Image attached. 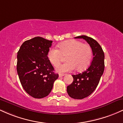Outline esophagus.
Here are the masks:
<instances>
[{
	"label": "esophagus",
	"instance_id": "34e87169",
	"mask_svg": "<svg viewBox=\"0 0 123 123\" xmlns=\"http://www.w3.org/2000/svg\"><path fill=\"white\" fill-rule=\"evenodd\" d=\"M64 75H65L64 74H59V77H62L64 76Z\"/></svg>",
	"mask_w": 123,
	"mask_h": 123
}]
</instances>
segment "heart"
Here are the masks:
<instances>
[{
	"mask_svg": "<svg viewBox=\"0 0 123 123\" xmlns=\"http://www.w3.org/2000/svg\"><path fill=\"white\" fill-rule=\"evenodd\" d=\"M58 48L59 49L55 48L50 49L48 53V59L51 64L56 67L61 63L63 56H67V62L57 68L59 72H68L75 68L78 71H82L86 70L90 64L92 50L89 45L71 39L59 44Z\"/></svg>",
	"mask_w": 123,
	"mask_h": 123,
	"instance_id": "1",
	"label": "heart"
}]
</instances>
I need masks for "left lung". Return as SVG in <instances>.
<instances>
[{
	"label": "left lung",
	"instance_id": "obj_1",
	"mask_svg": "<svg viewBox=\"0 0 123 123\" xmlns=\"http://www.w3.org/2000/svg\"><path fill=\"white\" fill-rule=\"evenodd\" d=\"M75 38L85 39L91 48L93 59L87 70L82 73L72 75L73 82L67 87L69 96L73 99H82L89 96L95 90L105 69V55L102 48L93 38L85 35Z\"/></svg>",
	"mask_w": 123,
	"mask_h": 123
}]
</instances>
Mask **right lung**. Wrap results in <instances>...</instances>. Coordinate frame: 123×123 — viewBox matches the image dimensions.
<instances>
[{"mask_svg": "<svg viewBox=\"0 0 123 123\" xmlns=\"http://www.w3.org/2000/svg\"><path fill=\"white\" fill-rule=\"evenodd\" d=\"M52 41L37 37L25 41L17 52V71L22 86L34 98L50 93L59 74L48 59Z\"/></svg>", "mask_w": 123, "mask_h": 123, "instance_id": "1", "label": "right lung"}]
</instances>
